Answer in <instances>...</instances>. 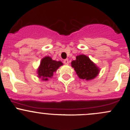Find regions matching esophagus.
<instances>
[{"label": "esophagus", "instance_id": "1", "mask_svg": "<svg viewBox=\"0 0 130 130\" xmlns=\"http://www.w3.org/2000/svg\"><path fill=\"white\" fill-rule=\"evenodd\" d=\"M63 63H64V64H65V65H68L69 63V60H68V59H65V60H63Z\"/></svg>", "mask_w": 130, "mask_h": 130}]
</instances>
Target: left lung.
I'll return each mask as SVG.
<instances>
[{
  "label": "left lung",
  "instance_id": "left-lung-1",
  "mask_svg": "<svg viewBox=\"0 0 130 130\" xmlns=\"http://www.w3.org/2000/svg\"><path fill=\"white\" fill-rule=\"evenodd\" d=\"M71 64L77 75L82 79H93L99 73V69L90 61L89 58L84 55L77 56L76 60L72 61Z\"/></svg>",
  "mask_w": 130,
  "mask_h": 130
}]
</instances>
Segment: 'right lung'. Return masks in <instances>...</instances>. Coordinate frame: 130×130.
Wrapping results in <instances>:
<instances>
[{"instance_id": "right-lung-1", "label": "right lung", "mask_w": 130, "mask_h": 130, "mask_svg": "<svg viewBox=\"0 0 130 130\" xmlns=\"http://www.w3.org/2000/svg\"><path fill=\"white\" fill-rule=\"evenodd\" d=\"M61 61H55L50 57H46L42 59L40 66L38 70L39 77H42L43 80H47L48 78L52 77L53 73L57 71L59 67L62 65Z\"/></svg>"}]
</instances>
